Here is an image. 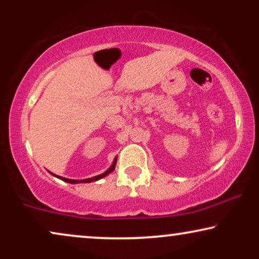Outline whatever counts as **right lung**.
Returning a JSON list of instances; mask_svg holds the SVG:
<instances>
[{
    "instance_id": "obj_1",
    "label": "right lung",
    "mask_w": 259,
    "mask_h": 259,
    "mask_svg": "<svg viewBox=\"0 0 259 259\" xmlns=\"http://www.w3.org/2000/svg\"><path fill=\"white\" fill-rule=\"evenodd\" d=\"M116 159H118V158L115 157V158H114V160H113V164H112L111 166H109V168L107 169V171H105L104 173H101V175H98V176L92 177V178H87V179H81V180H76V179H68V178H63V177L56 176V175H54V173H52V172H49V173H51L52 176L56 177V178L61 179V180H63V182L69 183V184H80V183H92V182H97V180H100V179H102V178H105L106 176H108L109 173L114 171L115 165H116Z\"/></svg>"
}]
</instances>
